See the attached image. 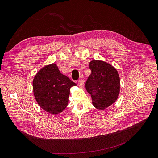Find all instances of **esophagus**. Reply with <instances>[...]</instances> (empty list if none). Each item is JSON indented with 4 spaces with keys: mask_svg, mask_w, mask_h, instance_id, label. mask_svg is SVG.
<instances>
[{
    "mask_svg": "<svg viewBox=\"0 0 158 158\" xmlns=\"http://www.w3.org/2000/svg\"><path fill=\"white\" fill-rule=\"evenodd\" d=\"M78 85H79V86L83 87L84 86V81L83 79H79L78 81Z\"/></svg>",
    "mask_w": 158,
    "mask_h": 158,
    "instance_id": "esophagus-1",
    "label": "esophagus"
}]
</instances>
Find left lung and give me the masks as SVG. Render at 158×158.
<instances>
[{
    "mask_svg": "<svg viewBox=\"0 0 158 158\" xmlns=\"http://www.w3.org/2000/svg\"><path fill=\"white\" fill-rule=\"evenodd\" d=\"M91 74L85 87L90 94L92 104L98 109H104L118 98L120 92V77L116 69L110 64L100 60L89 64Z\"/></svg>",
    "mask_w": 158,
    "mask_h": 158,
    "instance_id": "1",
    "label": "left lung"
}]
</instances>
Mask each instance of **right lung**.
<instances>
[{"label":"right lung","mask_w":158,"mask_h":158,"mask_svg":"<svg viewBox=\"0 0 158 158\" xmlns=\"http://www.w3.org/2000/svg\"><path fill=\"white\" fill-rule=\"evenodd\" d=\"M75 85L60 72L55 64H52L41 69L34 77V97L39 106L47 112L58 114L68 106L69 89Z\"/></svg>","instance_id":"obj_1"}]
</instances>
